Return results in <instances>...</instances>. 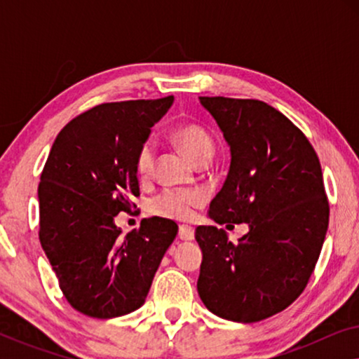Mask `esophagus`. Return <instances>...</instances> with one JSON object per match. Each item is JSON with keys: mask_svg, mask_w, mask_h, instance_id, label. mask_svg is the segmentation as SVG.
I'll list each match as a JSON object with an SVG mask.
<instances>
[{"mask_svg": "<svg viewBox=\"0 0 359 359\" xmlns=\"http://www.w3.org/2000/svg\"><path fill=\"white\" fill-rule=\"evenodd\" d=\"M180 238L184 242H191L194 240V229L189 225H180Z\"/></svg>", "mask_w": 359, "mask_h": 359, "instance_id": "34e87169", "label": "esophagus"}]
</instances>
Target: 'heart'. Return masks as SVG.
Returning <instances> with one entry per match:
<instances>
[{
  "label": "heart",
  "instance_id": "heart-1",
  "mask_svg": "<svg viewBox=\"0 0 359 359\" xmlns=\"http://www.w3.org/2000/svg\"><path fill=\"white\" fill-rule=\"evenodd\" d=\"M175 140L186 151L194 163L212 158L214 140L204 129L198 126H181L175 132ZM156 147L151 140H147L137 151L135 171L140 178H147L154 171ZM204 203V196L199 191L165 189L150 199L149 210L154 215L173 220H188L194 214V209Z\"/></svg>",
  "mask_w": 359,
  "mask_h": 359
}]
</instances>
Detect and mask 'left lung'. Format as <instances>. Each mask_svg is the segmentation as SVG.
<instances>
[{
	"mask_svg": "<svg viewBox=\"0 0 359 359\" xmlns=\"http://www.w3.org/2000/svg\"><path fill=\"white\" fill-rule=\"evenodd\" d=\"M230 147L227 180L209 205L214 222L248 224L232 243L199 225L201 301L225 320L253 323L284 311L313 273L328 229L320 161L307 137L266 102L201 96Z\"/></svg>",
	"mask_w": 359,
	"mask_h": 359,
	"instance_id": "left-lung-1",
	"label": "left lung"
}]
</instances>
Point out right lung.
<instances>
[{
  "instance_id": "1",
  "label": "right lung",
  "mask_w": 359,
  "mask_h": 359,
  "mask_svg": "<svg viewBox=\"0 0 359 359\" xmlns=\"http://www.w3.org/2000/svg\"><path fill=\"white\" fill-rule=\"evenodd\" d=\"M161 100L106 102L83 112L53 142L39 184V238L63 296L95 318H114L145 302L178 225L144 219L122 237L119 212L135 208L137 151L173 104Z\"/></svg>"
}]
</instances>
